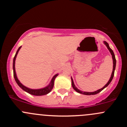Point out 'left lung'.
<instances>
[{
	"instance_id": "obj_1",
	"label": "left lung",
	"mask_w": 127,
	"mask_h": 127,
	"mask_svg": "<svg viewBox=\"0 0 127 127\" xmlns=\"http://www.w3.org/2000/svg\"><path fill=\"white\" fill-rule=\"evenodd\" d=\"M104 44L106 45V47H107V48H108V50H109L110 53H111V55H112V60H113V70H112V74H111V78H110L108 82H107V84H106V85H105L103 88H101V89H99V90H98L95 91V92H82V91L79 90L78 89V88L75 86V85H74V81H73V79H72V77H71L72 86L73 88H74V89L77 92H78V93H81V94H83V95H96V94H97V93H99V92H101V91L103 90L104 88H105L106 87L108 86V85H109L110 83L111 82V81H112V79H113V77H114V75L115 69H116V58H115L114 53V52H113V51H112V50L111 49V48L109 47V44H108V43H107V42H106V41H104Z\"/></svg>"
}]
</instances>
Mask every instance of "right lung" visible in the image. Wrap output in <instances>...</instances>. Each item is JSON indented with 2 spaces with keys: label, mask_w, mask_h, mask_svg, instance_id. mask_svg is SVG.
I'll return each instance as SVG.
<instances>
[{
  "label": "right lung",
  "mask_w": 127,
  "mask_h": 127,
  "mask_svg": "<svg viewBox=\"0 0 127 127\" xmlns=\"http://www.w3.org/2000/svg\"><path fill=\"white\" fill-rule=\"evenodd\" d=\"M21 47H19V48L18 49L17 52H16V54H15V57L13 58V75H14V78H15V80L16 81V82L17 83L18 85H19L20 88H22L24 91L25 92H28V93L31 95H35V96H42V95H47L48 93H49L50 92L52 91V90L53 89V86H54V81H55V79L56 77L58 76V74H56L53 76V77L52 78V80H51L50 83L49 85L48 86H47L46 87L43 88H40V89H31V88H29L26 87L24 86L20 82V80L18 79L17 76H16V72H15V60H16V56H17L19 50L21 48Z\"/></svg>",
  "instance_id": "right-lung-1"
}]
</instances>
